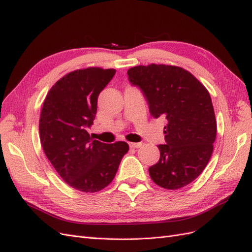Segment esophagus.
<instances>
[{
	"instance_id": "esophagus-1",
	"label": "esophagus",
	"mask_w": 252,
	"mask_h": 252,
	"mask_svg": "<svg viewBox=\"0 0 252 252\" xmlns=\"http://www.w3.org/2000/svg\"><path fill=\"white\" fill-rule=\"evenodd\" d=\"M142 143H129V146L131 148H140L142 146Z\"/></svg>"
}]
</instances>
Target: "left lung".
<instances>
[{
    "mask_svg": "<svg viewBox=\"0 0 252 252\" xmlns=\"http://www.w3.org/2000/svg\"><path fill=\"white\" fill-rule=\"evenodd\" d=\"M146 97L150 114L167 120L166 144L149 175L159 187L175 190L194 181L207 166L217 136V121L208 90L178 66L150 64L127 71Z\"/></svg>",
    "mask_w": 252,
    "mask_h": 252,
    "instance_id": "8db88e82",
    "label": "left lung"
}]
</instances>
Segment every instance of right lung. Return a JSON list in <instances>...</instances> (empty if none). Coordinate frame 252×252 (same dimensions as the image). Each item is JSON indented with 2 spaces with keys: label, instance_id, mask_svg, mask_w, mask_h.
Wrapping results in <instances>:
<instances>
[{
  "label": "right lung",
  "instance_id": "add662e5",
  "mask_svg": "<svg viewBox=\"0 0 252 252\" xmlns=\"http://www.w3.org/2000/svg\"><path fill=\"white\" fill-rule=\"evenodd\" d=\"M116 70L101 67L77 69L61 78L45 97L40 117L43 150L61 178L83 192H97L116 177L126 142L105 144L94 140L97 96Z\"/></svg>",
  "mask_w": 252,
  "mask_h": 252
}]
</instances>
